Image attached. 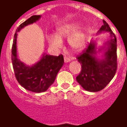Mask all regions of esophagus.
I'll return each instance as SVG.
<instances>
[{
    "label": "esophagus",
    "mask_w": 127,
    "mask_h": 127,
    "mask_svg": "<svg viewBox=\"0 0 127 127\" xmlns=\"http://www.w3.org/2000/svg\"><path fill=\"white\" fill-rule=\"evenodd\" d=\"M64 61L65 63H68V62L70 61V59L68 57H64Z\"/></svg>",
    "instance_id": "obj_1"
}]
</instances>
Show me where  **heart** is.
<instances>
[{"instance_id":"1","label":"heart","mask_w":127,"mask_h":127,"mask_svg":"<svg viewBox=\"0 0 127 127\" xmlns=\"http://www.w3.org/2000/svg\"><path fill=\"white\" fill-rule=\"evenodd\" d=\"M77 28V25L73 24L67 25L59 28L57 32V36L48 35L47 37L49 45L54 49H59L63 45L62 40L64 38L69 37L68 43L72 49L76 51L81 50L85 45L86 38L82 32H78L72 34L76 31Z\"/></svg>"}]
</instances>
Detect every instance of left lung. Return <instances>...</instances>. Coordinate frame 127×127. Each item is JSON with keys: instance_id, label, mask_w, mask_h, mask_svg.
<instances>
[{"instance_id": "8db88e82", "label": "left lung", "mask_w": 127, "mask_h": 127, "mask_svg": "<svg viewBox=\"0 0 127 127\" xmlns=\"http://www.w3.org/2000/svg\"><path fill=\"white\" fill-rule=\"evenodd\" d=\"M103 22V25L97 33L109 32L110 39L97 51L96 43L92 41L82 53L77 57L82 70L76 80L85 90L91 92H96L104 88L114 77L117 67L116 36L108 24L105 20ZM100 52L103 53L101 58L97 56V53Z\"/></svg>"}]
</instances>
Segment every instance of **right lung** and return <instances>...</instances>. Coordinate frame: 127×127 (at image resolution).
<instances>
[{
    "instance_id": "add662e5",
    "label": "right lung",
    "mask_w": 127,
    "mask_h": 127,
    "mask_svg": "<svg viewBox=\"0 0 127 127\" xmlns=\"http://www.w3.org/2000/svg\"><path fill=\"white\" fill-rule=\"evenodd\" d=\"M41 17L40 15L32 16L19 26L14 34L12 48V63L16 78L27 90L35 93L45 92L53 84L57 73L64 64L62 55L57 57L44 53L40 60L32 66L27 65L18 58V32L28 25L36 22Z\"/></svg>"
}]
</instances>
